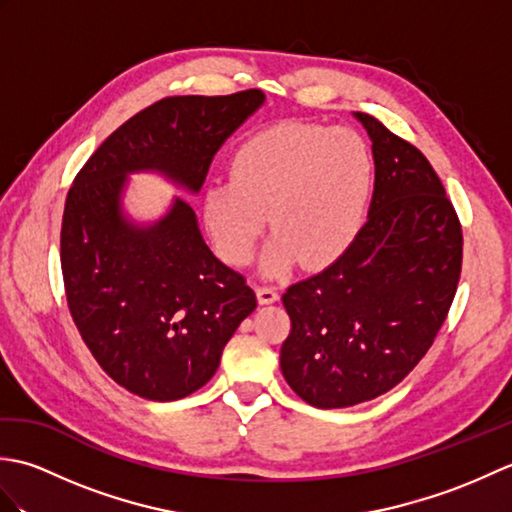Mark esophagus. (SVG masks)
Segmentation results:
<instances>
[{"label":"esophagus","mask_w":512,"mask_h":512,"mask_svg":"<svg viewBox=\"0 0 512 512\" xmlns=\"http://www.w3.org/2000/svg\"><path fill=\"white\" fill-rule=\"evenodd\" d=\"M257 299L262 306H268V303H275L279 299V292L275 286H257Z\"/></svg>","instance_id":"esophagus-1"}]
</instances>
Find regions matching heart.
Segmentation results:
<instances>
[{"instance_id":"1","label":"heart","mask_w":512,"mask_h":512,"mask_svg":"<svg viewBox=\"0 0 512 512\" xmlns=\"http://www.w3.org/2000/svg\"><path fill=\"white\" fill-rule=\"evenodd\" d=\"M374 173L372 151L352 129L266 127L235 149L231 178L206 184V233L226 264L246 266L270 215L275 235L262 257L264 275H284L301 262L328 268L363 231Z\"/></svg>"}]
</instances>
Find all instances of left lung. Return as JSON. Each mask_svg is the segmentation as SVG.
I'll list each match as a JSON object with an SVG mask.
<instances>
[{
    "label": "left lung",
    "mask_w": 512,
    "mask_h": 512,
    "mask_svg": "<svg viewBox=\"0 0 512 512\" xmlns=\"http://www.w3.org/2000/svg\"><path fill=\"white\" fill-rule=\"evenodd\" d=\"M374 193L354 246L290 286L281 372L299 398L341 409L396 387L442 328L462 268V228L438 173L374 116Z\"/></svg>",
    "instance_id": "1"
}]
</instances>
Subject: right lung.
Returning a JSON list of instances; mask_svg holds the SVG:
<instances>
[{
  "mask_svg": "<svg viewBox=\"0 0 512 512\" xmlns=\"http://www.w3.org/2000/svg\"><path fill=\"white\" fill-rule=\"evenodd\" d=\"M266 96H169L129 118L65 200L61 270L72 319L96 363L132 394L169 402L198 391L257 297L206 246L198 215L171 198L158 220L125 211L132 173L200 193L211 160Z\"/></svg>",
  "mask_w": 512,
  "mask_h": 512,
  "instance_id": "right-lung-1",
  "label": "right lung"
}]
</instances>
